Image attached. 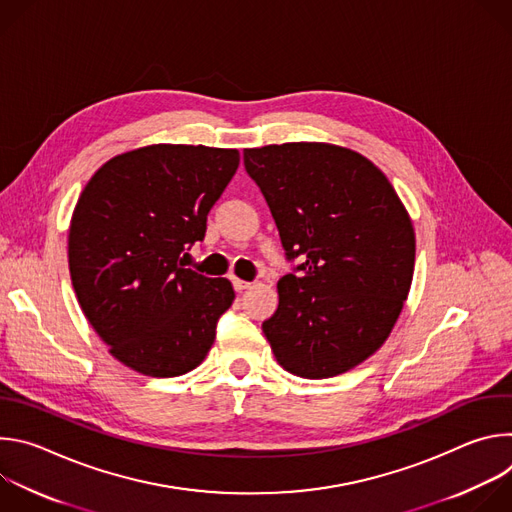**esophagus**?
Segmentation results:
<instances>
[{
	"instance_id": "1",
	"label": "esophagus",
	"mask_w": 512,
	"mask_h": 512,
	"mask_svg": "<svg viewBox=\"0 0 512 512\" xmlns=\"http://www.w3.org/2000/svg\"><path fill=\"white\" fill-rule=\"evenodd\" d=\"M231 281H233V285H235V289H237V291H245V289H249V287H251V283H249V281L239 279V277H233Z\"/></svg>"
}]
</instances>
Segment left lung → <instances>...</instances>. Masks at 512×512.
Masks as SVG:
<instances>
[{
	"label": "left lung",
	"mask_w": 512,
	"mask_h": 512,
	"mask_svg": "<svg viewBox=\"0 0 512 512\" xmlns=\"http://www.w3.org/2000/svg\"><path fill=\"white\" fill-rule=\"evenodd\" d=\"M287 259L277 312L263 332L281 367L304 379L342 375L389 338L409 296L415 233L387 176L364 156L320 141L243 152Z\"/></svg>",
	"instance_id": "8db88e82"
}]
</instances>
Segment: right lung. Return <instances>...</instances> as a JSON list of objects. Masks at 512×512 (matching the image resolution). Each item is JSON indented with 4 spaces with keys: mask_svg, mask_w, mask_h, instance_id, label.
Returning a JSON list of instances; mask_svg holds the SVG:
<instances>
[{
    "mask_svg": "<svg viewBox=\"0 0 512 512\" xmlns=\"http://www.w3.org/2000/svg\"><path fill=\"white\" fill-rule=\"evenodd\" d=\"M239 160L225 148L145 145L105 162L81 192L68 231L72 287L125 367L178 377L208 354L235 289L186 269L180 255L204 239Z\"/></svg>",
    "mask_w": 512,
    "mask_h": 512,
    "instance_id": "obj_1",
    "label": "right lung"
}]
</instances>
